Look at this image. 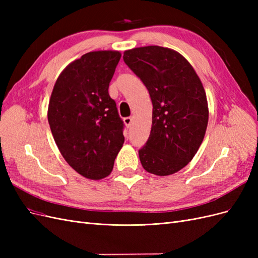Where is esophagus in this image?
I'll use <instances>...</instances> for the list:
<instances>
[{
	"instance_id": "esophagus-1",
	"label": "esophagus",
	"mask_w": 258,
	"mask_h": 258,
	"mask_svg": "<svg viewBox=\"0 0 258 258\" xmlns=\"http://www.w3.org/2000/svg\"><path fill=\"white\" fill-rule=\"evenodd\" d=\"M123 122H124V124H126L127 127H130L131 126V122H132V117H124Z\"/></svg>"
}]
</instances>
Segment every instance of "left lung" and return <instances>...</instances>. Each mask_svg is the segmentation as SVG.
Returning <instances> with one entry per match:
<instances>
[{"instance_id": "1", "label": "left lung", "mask_w": 258, "mask_h": 258, "mask_svg": "<svg viewBox=\"0 0 258 258\" xmlns=\"http://www.w3.org/2000/svg\"><path fill=\"white\" fill-rule=\"evenodd\" d=\"M123 61L150 92L151 135L139 150L147 172L165 176L184 168L196 155L209 119L204 86L182 54L160 46L123 52Z\"/></svg>"}]
</instances>
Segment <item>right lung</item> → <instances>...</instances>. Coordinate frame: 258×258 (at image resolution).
Returning a JSON list of instances; mask_svg holds the SVG:
<instances>
[{"label": "right lung", "instance_id": "obj_1", "mask_svg": "<svg viewBox=\"0 0 258 258\" xmlns=\"http://www.w3.org/2000/svg\"><path fill=\"white\" fill-rule=\"evenodd\" d=\"M119 51H91L70 63L53 86L48 122L61 155L76 172L100 179L122 147L123 121L108 86Z\"/></svg>", "mask_w": 258, "mask_h": 258}]
</instances>
